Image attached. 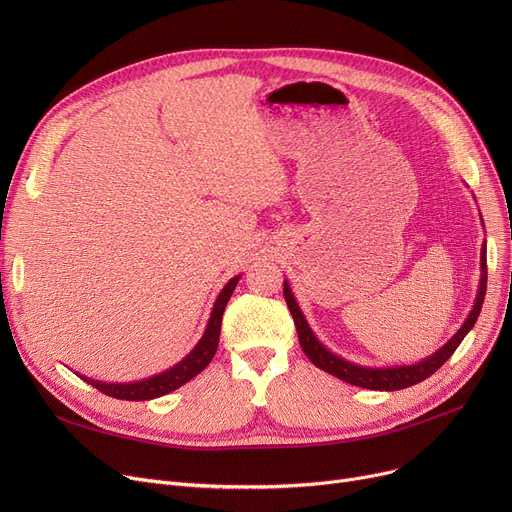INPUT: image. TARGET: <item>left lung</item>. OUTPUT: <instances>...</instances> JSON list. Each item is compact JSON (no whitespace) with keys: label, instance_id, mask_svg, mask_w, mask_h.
Masks as SVG:
<instances>
[{"label":"left lung","instance_id":"8db88e82","mask_svg":"<svg viewBox=\"0 0 512 512\" xmlns=\"http://www.w3.org/2000/svg\"><path fill=\"white\" fill-rule=\"evenodd\" d=\"M486 286H488V265H486V242H483V247H481V280H479V288H477L475 305H473L469 317L465 319V324L444 346H440L434 355H429V357H425V359H421L413 365H392V367L359 365V363L346 361V359L334 355L332 351H328V348L317 340V336L309 328L307 319H305L297 299H294L290 284L286 280H284V299H286V305L292 313L294 326H297L301 348L315 367L328 371L330 375H336L338 380H342L346 384H353V386L367 388V390L392 392V390H402V388H409V386H415V384L427 380L429 375L436 373L450 359V355L456 351V348H459L463 338L475 326V321H477L479 311H481V305H483V299H486Z\"/></svg>","mask_w":512,"mask_h":512}]
</instances>
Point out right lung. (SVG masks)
Instances as JSON below:
<instances>
[{"label": "right lung", "instance_id": "add662e5", "mask_svg": "<svg viewBox=\"0 0 512 512\" xmlns=\"http://www.w3.org/2000/svg\"><path fill=\"white\" fill-rule=\"evenodd\" d=\"M240 276L230 278V282L222 288V292L218 294V299L213 303L207 328L201 336V340L197 342V346L188 353L182 361H178L174 367L161 371L157 375H151L147 380H139V382H128V384H110V382H99V380H91L80 375V380H85L87 384H91L93 388L101 390L107 396H114L120 400H151V398H159L164 396L180 386H184L188 380H193L195 375H199L209 361L213 359L215 351H218V342H220V328H222V315L224 309L232 297V292L238 284Z\"/></svg>", "mask_w": 512, "mask_h": 512}]
</instances>
